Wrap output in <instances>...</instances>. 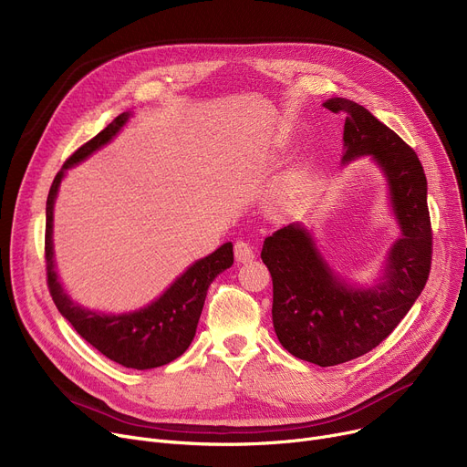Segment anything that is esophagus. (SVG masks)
I'll list each match as a JSON object with an SVG mask.
<instances>
[{
	"instance_id": "esophagus-1",
	"label": "esophagus",
	"mask_w": 467,
	"mask_h": 467,
	"mask_svg": "<svg viewBox=\"0 0 467 467\" xmlns=\"http://www.w3.org/2000/svg\"><path fill=\"white\" fill-rule=\"evenodd\" d=\"M234 257L238 263H252L255 259V254L252 250V245L244 242V240H238L234 244Z\"/></svg>"
}]
</instances>
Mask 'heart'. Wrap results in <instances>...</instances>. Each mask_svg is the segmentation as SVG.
Returning a JSON list of instances; mask_svg holds the SVG:
<instances>
[{
  "mask_svg": "<svg viewBox=\"0 0 467 467\" xmlns=\"http://www.w3.org/2000/svg\"><path fill=\"white\" fill-rule=\"evenodd\" d=\"M293 185H295V180L293 178H289L282 188H279L277 192H275V195H274V199H272V206L275 208V210H287L289 208V204H291V201H293Z\"/></svg>",
  "mask_w": 467,
  "mask_h": 467,
  "instance_id": "obj_1",
  "label": "heart"
}]
</instances>
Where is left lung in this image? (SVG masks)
I'll return each mask as SVG.
<instances>
[{"instance_id": "left-lung-1", "label": "left lung", "mask_w": 467, "mask_h": 467, "mask_svg": "<svg viewBox=\"0 0 467 467\" xmlns=\"http://www.w3.org/2000/svg\"><path fill=\"white\" fill-rule=\"evenodd\" d=\"M346 114L341 165L369 158L387 182V201L398 238L371 284L341 277L317 240L296 222L265 240L261 259L274 285L272 323L291 355L336 366L366 355L398 327L422 293L431 263L428 183L417 153L362 105L330 98Z\"/></svg>"}]
</instances>
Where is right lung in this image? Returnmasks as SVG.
<instances>
[{"instance_id":"obj_1","label":"right lung","mask_w":467,"mask_h":467,"mask_svg":"<svg viewBox=\"0 0 467 467\" xmlns=\"http://www.w3.org/2000/svg\"><path fill=\"white\" fill-rule=\"evenodd\" d=\"M131 116L133 112L128 110L114 118L99 135L80 146L56 174L47 199V275L57 312L89 346L123 368L151 369L172 362L192 346L206 291L217 275L233 266L234 255L233 244L225 242L213 254L192 263L158 298L133 312L105 314L84 307L69 296L64 284L59 282L54 259V206L61 180L69 169L107 146Z\"/></svg>"}]
</instances>
